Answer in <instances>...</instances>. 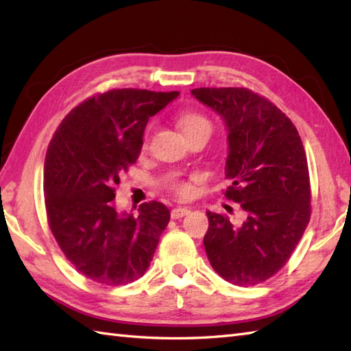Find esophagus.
I'll return each instance as SVG.
<instances>
[{"mask_svg":"<svg viewBox=\"0 0 351 351\" xmlns=\"http://www.w3.org/2000/svg\"><path fill=\"white\" fill-rule=\"evenodd\" d=\"M189 214H190V210H189V208H184V206H176L170 213L171 219H182L184 215H189Z\"/></svg>","mask_w":351,"mask_h":351,"instance_id":"1","label":"esophagus"}]
</instances>
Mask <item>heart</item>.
<instances>
[{
	"mask_svg": "<svg viewBox=\"0 0 351 351\" xmlns=\"http://www.w3.org/2000/svg\"><path fill=\"white\" fill-rule=\"evenodd\" d=\"M176 122H178V126L181 128V131L184 132V136L187 138L195 136L197 132L211 134L213 131V125L210 121H208V117L204 116L202 113H197V111H182V113L178 114ZM149 132H151V126H147L143 132V137H141V146L143 147H146L147 145ZM169 189L180 197H189L193 193L191 185L187 181H182V180H173L169 184Z\"/></svg>",
	"mask_w": 351,
	"mask_h": 351,
	"instance_id": "1",
	"label": "heart"
}]
</instances>
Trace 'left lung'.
Segmentation results:
<instances>
[{"instance_id":"1","label":"left lung","mask_w":351,"mask_h":351,"mask_svg":"<svg viewBox=\"0 0 351 351\" xmlns=\"http://www.w3.org/2000/svg\"><path fill=\"white\" fill-rule=\"evenodd\" d=\"M191 95L226 122L225 196L245 215L234 223L226 214L206 213L208 259L234 285H256L287 264L309 223L306 152L291 119L250 88L200 87Z\"/></svg>"}]
</instances>
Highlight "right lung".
<instances>
[{"instance_id":"1","label":"right lung","mask_w":351,"mask_h":351,"mask_svg":"<svg viewBox=\"0 0 351 351\" xmlns=\"http://www.w3.org/2000/svg\"><path fill=\"white\" fill-rule=\"evenodd\" d=\"M178 92L113 88L72 108L52 136L43 166L47 219L64 256L87 279L126 285L146 271L170 211L145 202L119 214L114 185L137 161L149 117Z\"/></svg>"}]
</instances>
